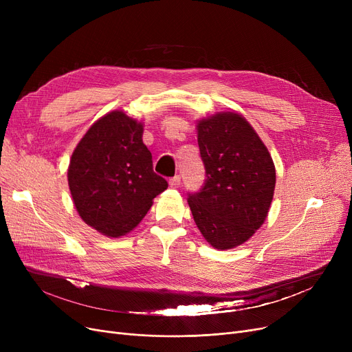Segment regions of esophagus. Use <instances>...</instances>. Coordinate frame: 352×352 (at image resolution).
Listing matches in <instances>:
<instances>
[{"label": "esophagus", "mask_w": 352, "mask_h": 352, "mask_svg": "<svg viewBox=\"0 0 352 352\" xmlns=\"http://www.w3.org/2000/svg\"><path fill=\"white\" fill-rule=\"evenodd\" d=\"M179 184H181V177L179 175H174L173 178H170V186L173 188H178Z\"/></svg>", "instance_id": "34e87169"}]
</instances>
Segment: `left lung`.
Returning <instances> with one entry per match:
<instances>
[{
    "instance_id": "left-lung-1",
    "label": "left lung",
    "mask_w": 352,
    "mask_h": 352,
    "mask_svg": "<svg viewBox=\"0 0 352 352\" xmlns=\"http://www.w3.org/2000/svg\"><path fill=\"white\" fill-rule=\"evenodd\" d=\"M197 128L207 178L198 192H188V204L207 241L230 250L245 243L265 221L275 166L264 142L239 114H217Z\"/></svg>"
}]
</instances>
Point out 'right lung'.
Here are the masks:
<instances>
[{
  "instance_id": "add662e5",
  "label": "right lung",
  "mask_w": 352,
  "mask_h": 352,
  "mask_svg": "<svg viewBox=\"0 0 352 352\" xmlns=\"http://www.w3.org/2000/svg\"><path fill=\"white\" fill-rule=\"evenodd\" d=\"M142 124L113 111L91 125L74 150L68 186L80 217L107 236L135 228L168 187L153 170Z\"/></svg>"
}]
</instances>
